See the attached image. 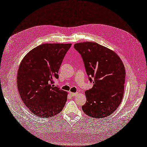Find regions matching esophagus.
Listing matches in <instances>:
<instances>
[{
	"mask_svg": "<svg viewBox=\"0 0 147 147\" xmlns=\"http://www.w3.org/2000/svg\"><path fill=\"white\" fill-rule=\"evenodd\" d=\"M77 94H78V93H72V92H69V94L71 96H73V97L76 96Z\"/></svg>",
	"mask_w": 147,
	"mask_h": 147,
	"instance_id": "1",
	"label": "esophagus"
}]
</instances>
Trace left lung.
<instances>
[{
    "label": "left lung",
    "mask_w": 147,
    "mask_h": 147,
    "mask_svg": "<svg viewBox=\"0 0 147 147\" xmlns=\"http://www.w3.org/2000/svg\"><path fill=\"white\" fill-rule=\"evenodd\" d=\"M83 59L93 88L85 91L86 102L82 109L92 117H107L115 111L122 100L125 69L117 54L96 42L74 45Z\"/></svg>",
    "instance_id": "obj_1"
}]
</instances>
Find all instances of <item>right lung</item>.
<instances>
[{"instance_id":"right-lung-1","label":"right lung","mask_w":147,"mask_h":147,"mask_svg":"<svg viewBox=\"0 0 147 147\" xmlns=\"http://www.w3.org/2000/svg\"><path fill=\"white\" fill-rule=\"evenodd\" d=\"M71 43H44L30 51L21 62L18 88L25 106L39 117H51L61 112L67 93L54 86V79Z\"/></svg>"}]
</instances>
